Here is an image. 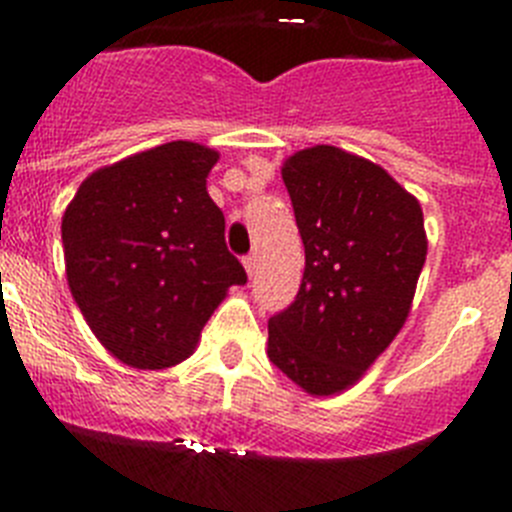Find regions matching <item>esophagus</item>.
<instances>
[{
	"mask_svg": "<svg viewBox=\"0 0 512 512\" xmlns=\"http://www.w3.org/2000/svg\"><path fill=\"white\" fill-rule=\"evenodd\" d=\"M243 266H246L248 277H253V274H256V256H246V259H243Z\"/></svg>",
	"mask_w": 512,
	"mask_h": 512,
	"instance_id": "esophagus-1",
	"label": "esophagus"
}]
</instances>
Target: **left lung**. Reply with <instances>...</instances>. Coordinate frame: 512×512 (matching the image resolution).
<instances>
[{"instance_id": "8db88e82", "label": "left lung", "mask_w": 512, "mask_h": 512, "mask_svg": "<svg viewBox=\"0 0 512 512\" xmlns=\"http://www.w3.org/2000/svg\"><path fill=\"white\" fill-rule=\"evenodd\" d=\"M282 179L305 274L297 300L269 320L266 354L307 395H338L408 320L428 253L423 210L382 166L336 146L292 153Z\"/></svg>"}]
</instances>
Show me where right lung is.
I'll list each match as a JSON object with an SVG mask.
<instances>
[{
	"label": "right lung",
	"instance_id": "1",
	"mask_svg": "<svg viewBox=\"0 0 512 512\" xmlns=\"http://www.w3.org/2000/svg\"><path fill=\"white\" fill-rule=\"evenodd\" d=\"M217 158L192 140L133 153L92 171L63 212L71 295L97 341L133 369L189 359L228 289L246 282L207 194Z\"/></svg>",
	"mask_w": 512,
	"mask_h": 512
}]
</instances>
